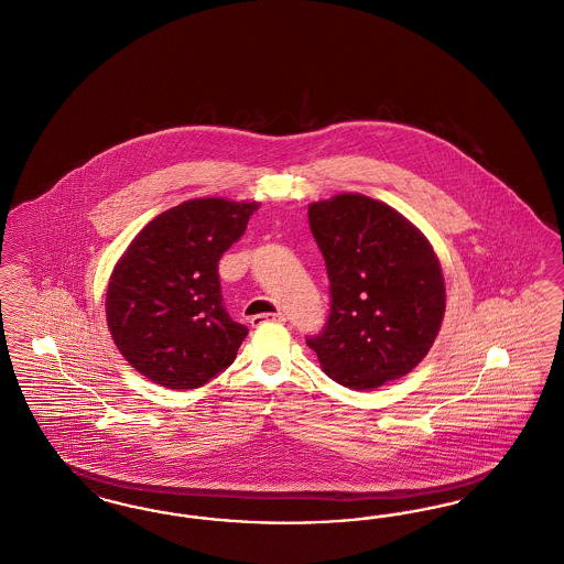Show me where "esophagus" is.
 I'll return each instance as SVG.
<instances>
[{"label": "esophagus", "mask_w": 564, "mask_h": 564, "mask_svg": "<svg viewBox=\"0 0 564 564\" xmlns=\"http://www.w3.org/2000/svg\"><path fill=\"white\" fill-rule=\"evenodd\" d=\"M267 321H285V315H283V313H262V315H256L249 318L251 325H262V323H267Z\"/></svg>", "instance_id": "34e87169"}]
</instances>
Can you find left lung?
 Returning <instances> with one entry per match:
<instances>
[{
    "mask_svg": "<svg viewBox=\"0 0 564 564\" xmlns=\"http://www.w3.org/2000/svg\"><path fill=\"white\" fill-rule=\"evenodd\" d=\"M329 276V315L306 336L323 371L352 390L406 376L445 315V279L426 237L386 203L338 195L308 207Z\"/></svg>",
    "mask_w": 564,
    "mask_h": 564,
    "instance_id": "8db88e82",
    "label": "left lung"
}]
</instances>
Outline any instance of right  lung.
<instances>
[{
  "instance_id": "1",
  "label": "right lung",
  "mask_w": 564,
  "mask_h": 564,
  "mask_svg": "<svg viewBox=\"0 0 564 564\" xmlns=\"http://www.w3.org/2000/svg\"><path fill=\"white\" fill-rule=\"evenodd\" d=\"M258 203L184 202L144 226L117 262L107 323L126 361L172 390L199 388L235 361L248 327L226 313L218 262Z\"/></svg>"
}]
</instances>
